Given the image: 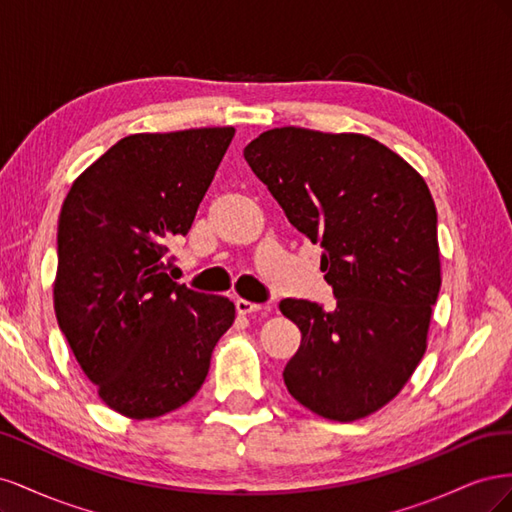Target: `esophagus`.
Listing matches in <instances>:
<instances>
[{"instance_id": "obj_1", "label": "esophagus", "mask_w": 512, "mask_h": 512, "mask_svg": "<svg viewBox=\"0 0 512 512\" xmlns=\"http://www.w3.org/2000/svg\"><path fill=\"white\" fill-rule=\"evenodd\" d=\"M235 307H237V312H239V314H243V316H247V314H256V312H262V309H267L265 305L252 303V301H247V299H237V301H235Z\"/></svg>"}]
</instances>
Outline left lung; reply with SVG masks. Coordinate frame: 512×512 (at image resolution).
Returning <instances> with one entry per match:
<instances>
[{
  "mask_svg": "<svg viewBox=\"0 0 512 512\" xmlns=\"http://www.w3.org/2000/svg\"><path fill=\"white\" fill-rule=\"evenodd\" d=\"M288 222L324 250L337 305L286 299L301 346L288 393L331 421H356L404 389L427 350L440 292L438 213L425 179L365 134L273 128L243 149Z\"/></svg>",
  "mask_w": 512,
  "mask_h": 512,
  "instance_id": "8db88e82",
  "label": "left lung"
}]
</instances>
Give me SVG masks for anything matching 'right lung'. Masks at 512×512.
I'll use <instances>...</instances> for the list:
<instances>
[{
	"instance_id": "right-lung-1",
	"label": "right lung",
	"mask_w": 512,
	"mask_h": 512,
	"mask_svg": "<svg viewBox=\"0 0 512 512\" xmlns=\"http://www.w3.org/2000/svg\"><path fill=\"white\" fill-rule=\"evenodd\" d=\"M235 128L121 138L76 177L57 226L55 316L104 404L173 412L203 386L235 305L164 273L188 235Z\"/></svg>"
}]
</instances>
